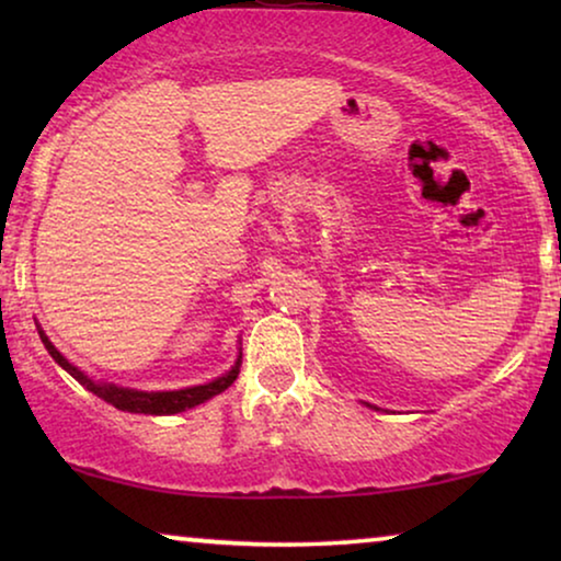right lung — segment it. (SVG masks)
Segmentation results:
<instances>
[{"mask_svg":"<svg viewBox=\"0 0 561 561\" xmlns=\"http://www.w3.org/2000/svg\"><path fill=\"white\" fill-rule=\"evenodd\" d=\"M37 334L48 350V355L56 359V363L64 367V370L81 382L83 388L91 390V393L102 398V401L112 403L114 409L127 411V413H148V416H171V413H181L186 409H194V405L209 401V398L219 396L221 390H227L240 375V365H242V352L237 355L232 370H227L219 378H214L204 386H191V388H181V390H135V388H122L114 386V382H104V380H94L89 378L87 373L79 370V367L68 363V359L60 355L56 344L48 340V334L43 332L41 324H37Z\"/></svg>","mask_w":561,"mask_h":561,"instance_id":"add662e5","label":"right lung"}]
</instances>
